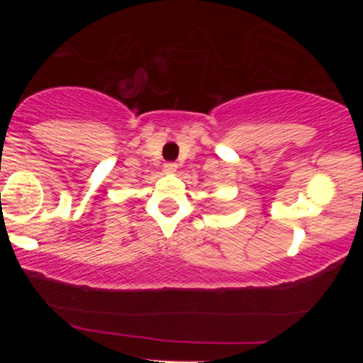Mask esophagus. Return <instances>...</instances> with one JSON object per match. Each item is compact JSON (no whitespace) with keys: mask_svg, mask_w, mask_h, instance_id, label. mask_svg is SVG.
<instances>
[{"mask_svg":"<svg viewBox=\"0 0 363 363\" xmlns=\"http://www.w3.org/2000/svg\"><path fill=\"white\" fill-rule=\"evenodd\" d=\"M164 170L167 174H174L177 170V164H174V162H169V164L164 165Z\"/></svg>","mask_w":363,"mask_h":363,"instance_id":"esophagus-1","label":"esophagus"}]
</instances>
